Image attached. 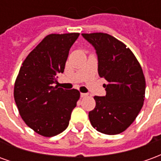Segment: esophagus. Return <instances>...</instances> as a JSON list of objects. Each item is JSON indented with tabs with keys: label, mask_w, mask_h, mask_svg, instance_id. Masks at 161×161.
<instances>
[{
	"label": "esophagus",
	"mask_w": 161,
	"mask_h": 161,
	"mask_svg": "<svg viewBox=\"0 0 161 161\" xmlns=\"http://www.w3.org/2000/svg\"><path fill=\"white\" fill-rule=\"evenodd\" d=\"M80 96H81V97H87L88 94L87 93H81Z\"/></svg>",
	"instance_id": "34e87169"
}]
</instances>
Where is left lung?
<instances>
[{
  "instance_id": "1",
  "label": "left lung",
  "mask_w": 161,
  "mask_h": 161,
  "mask_svg": "<svg viewBox=\"0 0 161 161\" xmlns=\"http://www.w3.org/2000/svg\"><path fill=\"white\" fill-rule=\"evenodd\" d=\"M96 50L98 74L107 84L104 97H94L89 112L92 127L105 135H117L133 123L145 97L146 81L138 60L129 48L109 34L82 33Z\"/></svg>"
}]
</instances>
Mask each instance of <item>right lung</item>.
I'll return each mask as SVG.
<instances>
[{"label": "right lung", "mask_w": 161, "mask_h": 161, "mask_svg": "<svg viewBox=\"0 0 161 161\" xmlns=\"http://www.w3.org/2000/svg\"><path fill=\"white\" fill-rule=\"evenodd\" d=\"M78 36L77 33L47 35L24 60L16 78L14 97L19 115L43 136H55L66 129L80 97L77 90L54 86Z\"/></svg>", "instance_id": "right-lung-1"}]
</instances>
